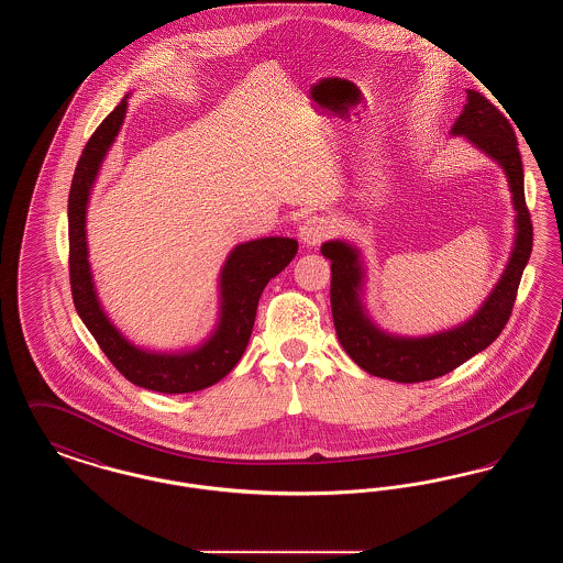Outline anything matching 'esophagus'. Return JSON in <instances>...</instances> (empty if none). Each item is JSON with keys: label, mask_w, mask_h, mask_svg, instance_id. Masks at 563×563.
Segmentation results:
<instances>
[{"label": "esophagus", "mask_w": 563, "mask_h": 563, "mask_svg": "<svg viewBox=\"0 0 563 563\" xmlns=\"http://www.w3.org/2000/svg\"><path fill=\"white\" fill-rule=\"evenodd\" d=\"M331 234H333V221L324 214L308 217L299 228V239L306 246H319L321 242L331 239Z\"/></svg>", "instance_id": "1"}]
</instances>
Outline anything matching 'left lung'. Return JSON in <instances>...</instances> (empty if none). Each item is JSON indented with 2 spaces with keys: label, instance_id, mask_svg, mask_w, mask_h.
<instances>
[{
  "label": "left lung",
  "instance_id": "obj_1",
  "mask_svg": "<svg viewBox=\"0 0 563 563\" xmlns=\"http://www.w3.org/2000/svg\"><path fill=\"white\" fill-rule=\"evenodd\" d=\"M509 118L482 92L468 90V101L452 129V133L464 134L487 156L503 164L517 209V241L509 266L471 321L460 324L454 331L420 340L390 338L377 331L358 303L356 289L361 285V268L356 251L346 242L322 244V257L331 262V312L340 344L367 374L401 384L441 377L487 349L507 327L534 242L532 217L523 191V164Z\"/></svg>",
  "mask_w": 563,
  "mask_h": 563
}]
</instances>
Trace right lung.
Here are the masks:
<instances>
[{
	"label": "right lung",
	"mask_w": 563,
	"mask_h": 563,
	"mask_svg": "<svg viewBox=\"0 0 563 563\" xmlns=\"http://www.w3.org/2000/svg\"><path fill=\"white\" fill-rule=\"evenodd\" d=\"M126 99L109 113L84 145L69 189V285L81 321L106 352L111 365L134 386L164 395L209 388L230 374L249 344L257 303L269 278L289 266L297 253L291 239H262L234 249L221 272L223 312L219 329L202 349L186 354H150L131 346L103 314L86 260V202L109 145L122 126Z\"/></svg>",
	"instance_id": "right-lung-1"
}]
</instances>
